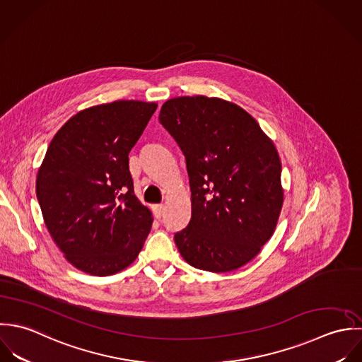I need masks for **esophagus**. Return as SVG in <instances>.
Segmentation results:
<instances>
[{"label":"esophagus","instance_id":"34e87169","mask_svg":"<svg viewBox=\"0 0 362 362\" xmlns=\"http://www.w3.org/2000/svg\"><path fill=\"white\" fill-rule=\"evenodd\" d=\"M152 211H153V216L156 218L162 217V214H163V211H165V206L163 204H155L153 207H152Z\"/></svg>","mask_w":362,"mask_h":362}]
</instances>
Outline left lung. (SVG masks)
<instances>
[{"mask_svg":"<svg viewBox=\"0 0 362 362\" xmlns=\"http://www.w3.org/2000/svg\"><path fill=\"white\" fill-rule=\"evenodd\" d=\"M160 124L180 146L192 190V219L175 233L193 267L225 273L250 262L281 213V160L259 123L235 103L197 96L166 100Z\"/></svg>","mask_w":362,"mask_h":362,"instance_id":"1","label":"left lung"}]
</instances>
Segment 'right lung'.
Segmentation results:
<instances>
[{"instance_id":"right-lung-1","label":"right lung","mask_w":362,"mask_h":362,"mask_svg":"<svg viewBox=\"0 0 362 362\" xmlns=\"http://www.w3.org/2000/svg\"><path fill=\"white\" fill-rule=\"evenodd\" d=\"M156 107L141 100L88 107L47 148L37 202L53 240L81 272L115 274L144 246L153 218L134 194L129 153Z\"/></svg>"}]
</instances>
